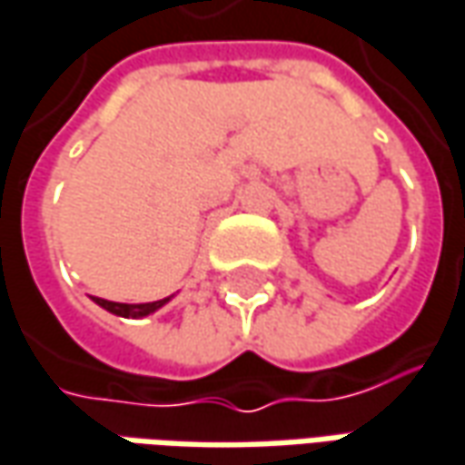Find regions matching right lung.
<instances>
[{
  "mask_svg": "<svg viewBox=\"0 0 465 465\" xmlns=\"http://www.w3.org/2000/svg\"><path fill=\"white\" fill-rule=\"evenodd\" d=\"M169 298L164 301H153V303H115V301H104V298H94V303H100L103 309H107L110 313H118V316H131V319H138V316H146V313L156 312L167 303Z\"/></svg>",
  "mask_w": 465,
  "mask_h": 465,
  "instance_id": "1",
  "label": "right lung"
}]
</instances>
